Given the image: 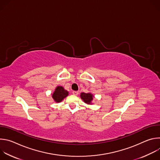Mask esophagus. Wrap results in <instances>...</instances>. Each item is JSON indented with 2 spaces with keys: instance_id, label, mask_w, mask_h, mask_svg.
I'll return each mask as SVG.
<instances>
[{
  "instance_id": "obj_1",
  "label": "esophagus",
  "mask_w": 160,
  "mask_h": 160,
  "mask_svg": "<svg viewBox=\"0 0 160 160\" xmlns=\"http://www.w3.org/2000/svg\"><path fill=\"white\" fill-rule=\"evenodd\" d=\"M73 94L75 96H77L78 94V91H73Z\"/></svg>"
}]
</instances>
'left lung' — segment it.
<instances>
[{
	"label": "left lung",
	"mask_w": 160,
	"mask_h": 160,
	"mask_svg": "<svg viewBox=\"0 0 160 160\" xmlns=\"http://www.w3.org/2000/svg\"><path fill=\"white\" fill-rule=\"evenodd\" d=\"M80 98L85 103H86L87 104H92L94 96L92 93L82 92L80 94Z\"/></svg>",
	"instance_id": "1"
}]
</instances>
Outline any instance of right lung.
<instances>
[{
    "label": "right lung",
    "instance_id": "add662e5",
    "mask_svg": "<svg viewBox=\"0 0 160 160\" xmlns=\"http://www.w3.org/2000/svg\"><path fill=\"white\" fill-rule=\"evenodd\" d=\"M68 91L65 90L62 86H57L54 92L52 94V99L56 102H61L65 98L68 96Z\"/></svg>",
    "mask_w": 160,
    "mask_h": 160
}]
</instances>
